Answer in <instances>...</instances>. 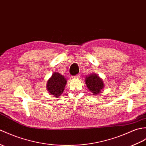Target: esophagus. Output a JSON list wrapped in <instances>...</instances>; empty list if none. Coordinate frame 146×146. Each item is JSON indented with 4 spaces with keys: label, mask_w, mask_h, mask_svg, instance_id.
<instances>
[{
    "label": "esophagus",
    "mask_w": 146,
    "mask_h": 146,
    "mask_svg": "<svg viewBox=\"0 0 146 146\" xmlns=\"http://www.w3.org/2000/svg\"><path fill=\"white\" fill-rule=\"evenodd\" d=\"M80 74H76V75L73 76V78H80Z\"/></svg>",
    "instance_id": "obj_1"
}]
</instances>
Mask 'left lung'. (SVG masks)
<instances>
[{"instance_id": "obj_1", "label": "left lung", "mask_w": 146, "mask_h": 146, "mask_svg": "<svg viewBox=\"0 0 146 146\" xmlns=\"http://www.w3.org/2000/svg\"><path fill=\"white\" fill-rule=\"evenodd\" d=\"M85 83L90 91L94 95L100 93L101 90L103 88V81L96 74H90L86 78Z\"/></svg>"}]
</instances>
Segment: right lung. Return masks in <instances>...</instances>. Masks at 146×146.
I'll return each instance as SVG.
<instances>
[{
  "label": "right lung",
  "mask_w": 146,
  "mask_h": 146,
  "mask_svg": "<svg viewBox=\"0 0 146 146\" xmlns=\"http://www.w3.org/2000/svg\"><path fill=\"white\" fill-rule=\"evenodd\" d=\"M66 84V80L63 76L58 73H54L47 82V90L50 94L59 97L63 92Z\"/></svg>",
  "instance_id": "obj_1"
}]
</instances>
